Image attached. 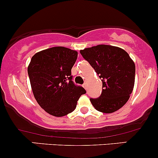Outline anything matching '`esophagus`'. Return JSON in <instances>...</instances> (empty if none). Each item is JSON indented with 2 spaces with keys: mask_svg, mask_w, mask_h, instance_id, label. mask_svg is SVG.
I'll return each mask as SVG.
<instances>
[{
  "mask_svg": "<svg viewBox=\"0 0 158 158\" xmlns=\"http://www.w3.org/2000/svg\"><path fill=\"white\" fill-rule=\"evenodd\" d=\"M83 87L85 88V89H87V83H84Z\"/></svg>",
  "mask_w": 158,
  "mask_h": 158,
  "instance_id": "34e87169",
  "label": "esophagus"
}]
</instances>
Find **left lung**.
<instances>
[{
	"mask_svg": "<svg viewBox=\"0 0 158 158\" xmlns=\"http://www.w3.org/2000/svg\"><path fill=\"white\" fill-rule=\"evenodd\" d=\"M80 54L102 81V92L90 101L97 110L111 114L129 99L135 84V66L129 54L119 47L98 44L81 50Z\"/></svg>",
	"mask_w": 158,
	"mask_h": 158,
	"instance_id": "1",
	"label": "left lung"
}]
</instances>
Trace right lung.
Returning <instances> with one entry per match:
<instances>
[{
	"label": "right lung",
	"mask_w": 158,
	"mask_h": 158,
	"mask_svg": "<svg viewBox=\"0 0 158 158\" xmlns=\"http://www.w3.org/2000/svg\"><path fill=\"white\" fill-rule=\"evenodd\" d=\"M78 52L64 47H53L37 52L28 66L33 94L48 114L60 117L73 112L85 90L72 81L71 69Z\"/></svg>",
	"instance_id": "right-lung-1"
}]
</instances>
